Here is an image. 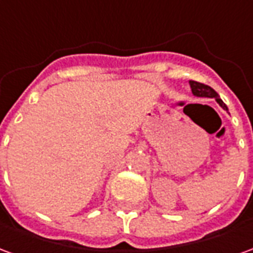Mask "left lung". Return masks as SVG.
I'll return each mask as SVG.
<instances>
[{
    "label": "left lung",
    "mask_w": 253,
    "mask_h": 253,
    "mask_svg": "<svg viewBox=\"0 0 253 253\" xmlns=\"http://www.w3.org/2000/svg\"><path fill=\"white\" fill-rule=\"evenodd\" d=\"M188 83H190L191 92H192L194 96H196V97H210V99H215V101L222 107L223 110L228 111L226 104L223 103L222 100H221V97H219V94H218L211 86L205 85V84L202 83H198V81H192V80H190Z\"/></svg>",
    "instance_id": "8db88e82"
}]
</instances>
